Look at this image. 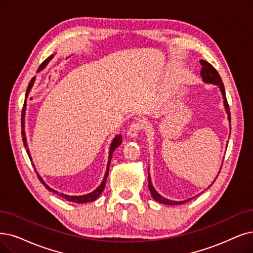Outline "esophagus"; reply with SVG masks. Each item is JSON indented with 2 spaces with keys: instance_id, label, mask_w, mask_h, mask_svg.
I'll return each instance as SVG.
<instances>
[{
  "instance_id": "obj_1",
  "label": "esophagus",
  "mask_w": 253,
  "mask_h": 253,
  "mask_svg": "<svg viewBox=\"0 0 253 253\" xmlns=\"http://www.w3.org/2000/svg\"><path fill=\"white\" fill-rule=\"evenodd\" d=\"M143 128V125L140 123V121H136V123H133L127 128V136L130 138H137L140 130Z\"/></svg>"
}]
</instances>
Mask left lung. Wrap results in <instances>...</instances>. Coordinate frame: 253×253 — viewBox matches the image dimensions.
<instances>
[{"label":"left lung","mask_w":253,"mask_h":253,"mask_svg":"<svg viewBox=\"0 0 253 253\" xmlns=\"http://www.w3.org/2000/svg\"><path fill=\"white\" fill-rule=\"evenodd\" d=\"M200 64L203 65V67H201V77H203V80L205 83H211V84H215L217 86H219L220 88V91L222 93V96H223V103H224V107H225V110H226V113L228 115V120L230 121V112H229V107H228V104H227V99H226V95H225V90H224V85H223V82H222L221 80V77L220 75L218 74L217 70L215 69V67L210 64L209 62L205 61V60H200ZM215 181V180H214ZM148 188H149V191L151 195H153L154 199L157 200L158 203L160 204H163V205H169V206H176V205H183L185 203H187V201L191 200L190 199H187V200H184V201H173V200H169L163 196H161L158 192L155 190L153 184H151V179H150V176H149V173H148Z\"/></svg>","instance_id":"obj_1"}]
</instances>
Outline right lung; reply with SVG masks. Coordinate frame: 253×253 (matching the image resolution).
<instances>
[{
	"mask_svg": "<svg viewBox=\"0 0 253 253\" xmlns=\"http://www.w3.org/2000/svg\"><path fill=\"white\" fill-rule=\"evenodd\" d=\"M54 57V55H52V56H49L46 60H44L43 61V63L39 66V68H38V70H37V73L38 72H40V70H42L46 65H47V63L49 62V60L52 59ZM34 82H35V77H33L32 78V80L30 81V83H29V85H28V88H27V92H26V97H25V103H24V107H23V111H22V137H23V141H24V145H25V147L27 148V153H28V155H29V158H30V160L32 161V159H31V155H30V153H29V149H28V144H27V139H26V133H25V114H26V106H27V97H28V95H29V93H30V91H31V88L33 87V84H34ZM121 142H123V136L121 135H117L114 139H113V141H112V143H111V146H110V153H109V160H108V165H107V170H106V173H105V177H104V179H103V181H102V184H100L93 192H91V193H88V194H86V195H81V196H70V195H66V194H63V193H59V192H57L56 190H54V189H52L50 187H48L44 181H43V179L40 177V175L37 173V175H38V178H39V180L42 181V185H44V187L48 190V191H50V192H54V193H56L57 195H59V196H61V197H63L64 199H66L67 201H72V203H76V204H85V203H90V201H93V200H95L99 195H100V193H102L103 192V190L105 189V185H106V180H107V176H108V173H109V167H110V162H111V159H112V156H113V153H114V150L121 144ZM34 166V165H33ZM37 172V171H36Z\"/></svg>",
	"mask_w": 253,
	"mask_h": 253,
	"instance_id": "add662e5",
	"label": "right lung"
}]
</instances>
